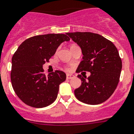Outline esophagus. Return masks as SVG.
I'll return each instance as SVG.
<instances>
[{"instance_id": "esophagus-1", "label": "esophagus", "mask_w": 134, "mask_h": 134, "mask_svg": "<svg viewBox=\"0 0 134 134\" xmlns=\"http://www.w3.org/2000/svg\"><path fill=\"white\" fill-rule=\"evenodd\" d=\"M74 76L72 75V74H67V79L69 80V79H72L74 78Z\"/></svg>"}]
</instances>
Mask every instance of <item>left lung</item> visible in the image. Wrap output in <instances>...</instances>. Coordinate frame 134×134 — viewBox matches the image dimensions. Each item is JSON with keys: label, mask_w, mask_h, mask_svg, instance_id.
I'll return each mask as SVG.
<instances>
[{"label": "left lung", "mask_w": 134, "mask_h": 134, "mask_svg": "<svg viewBox=\"0 0 134 134\" xmlns=\"http://www.w3.org/2000/svg\"><path fill=\"white\" fill-rule=\"evenodd\" d=\"M80 47L82 60L76 72L89 71L91 76L77 77L82 81L74 91L76 98L86 104L97 105L108 99L119 84L122 60L114 43L103 36L90 32H67Z\"/></svg>", "instance_id": "1"}]
</instances>
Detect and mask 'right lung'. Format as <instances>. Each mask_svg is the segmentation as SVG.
Wrapping results in <instances>:
<instances>
[{"label":"right lung","instance_id":"add662e5","mask_svg":"<svg viewBox=\"0 0 134 134\" xmlns=\"http://www.w3.org/2000/svg\"><path fill=\"white\" fill-rule=\"evenodd\" d=\"M69 40L65 34L37 35L26 39L17 49L12 57L11 81L15 94L26 105L40 108L56 100L66 74L56 70L46 76L43 65L61 43Z\"/></svg>","mask_w":134,"mask_h":134}]
</instances>
